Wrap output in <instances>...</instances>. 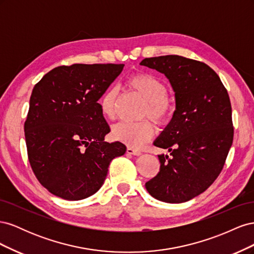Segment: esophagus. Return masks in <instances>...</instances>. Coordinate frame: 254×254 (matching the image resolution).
I'll return each mask as SVG.
<instances>
[{"label":"esophagus","instance_id":"34e87169","mask_svg":"<svg viewBox=\"0 0 254 254\" xmlns=\"http://www.w3.org/2000/svg\"><path fill=\"white\" fill-rule=\"evenodd\" d=\"M127 153H129V155H133V156H140L142 152L139 149H135L132 147H127Z\"/></svg>","mask_w":254,"mask_h":254}]
</instances>
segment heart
Segmentation results:
<instances>
[{
  "mask_svg": "<svg viewBox=\"0 0 254 254\" xmlns=\"http://www.w3.org/2000/svg\"><path fill=\"white\" fill-rule=\"evenodd\" d=\"M127 87L142 96L146 106L142 113L143 118H150L159 125H165L171 121L174 113V105L167 97L166 84L155 75L139 72L129 76ZM119 102L118 90L111 87L107 89L98 101L99 109L106 119L117 118ZM155 134V126L148 120L137 123H120L112 129L115 140L126 144L129 147L140 148Z\"/></svg>",
  "mask_w": 254,
  "mask_h": 254,
  "instance_id": "b5f03b06",
  "label": "heart"
}]
</instances>
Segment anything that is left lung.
<instances>
[{"label":"left lung","mask_w":254,"mask_h":254,"mask_svg":"<svg viewBox=\"0 0 254 254\" xmlns=\"http://www.w3.org/2000/svg\"><path fill=\"white\" fill-rule=\"evenodd\" d=\"M141 65L163 73L175 91L176 110L153 143L168 149L160 171L145 183L158 200L180 203L209 188L224 168L233 142L232 108L219 76L201 61L178 55L145 58Z\"/></svg>","instance_id":"8db88e82"}]
</instances>
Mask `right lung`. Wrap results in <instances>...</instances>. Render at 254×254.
<instances>
[{"instance_id":"obj_1","label":"right lung","mask_w":254,"mask_h":254,"mask_svg":"<svg viewBox=\"0 0 254 254\" xmlns=\"http://www.w3.org/2000/svg\"><path fill=\"white\" fill-rule=\"evenodd\" d=\"M125 64L60 65L35 84L24 123L27 157L42 186L66 200L95 194L126 146L104 142L109 125L98 99Z\"/></svg>"}]
</instances>
